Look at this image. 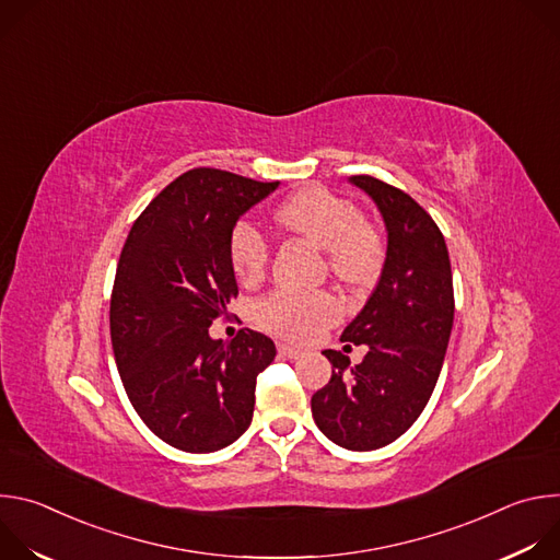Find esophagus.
Here are the masks:
<instances>
[{
    "mask_svg": "<svg viewBox=\"0 0 560 560\" xmlns=\"http://www.w3.org/2000/svg\"><path fill=\"white\" fill-rule=\"evenodd\" d=\"M277 350H279V354H281V357H288V359H299V357L303 354L299 348L288 346V343H279V346H277Z\"/></svg>",
    "mask_w": 560,
    "mask_h": 560,
    "instance_id": "obj_1",
    "label": "esophagus"
}]
</instances>
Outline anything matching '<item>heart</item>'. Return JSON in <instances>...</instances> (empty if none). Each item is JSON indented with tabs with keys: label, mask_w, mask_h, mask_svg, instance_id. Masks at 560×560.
Listing matches in <instances>:
<instances>
[{
	"label": "heart",
	"mask_w": 560,
	"mask_h": 560,
	"mask_svg": "<svg viewBox=\"0 0 560 560\" xmlns=\"http://www.w3.org/2000/svg\"><path fill=\"white\" fill-rule=\"evenodd\" d=\"M281 230L324 248L332 275L346 288H368L385 259L383 238L361 219V210L346 197L310 186L285 199L275 212ZM228 259L236 279L253 285L270 264L266 234L250 221H238L228 236ZM341 316L339 301L328 292L275 290L255 305L257 324L275 335L305 341Z\"/></svg>",
	"instance_id": "1"
}]
</instances>
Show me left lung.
Masks as SVG:
<instances>
[{
	"instance_id": "1",
	"label": "left lung",
	"mask_w": 560,
	"mask_h": 560,
	"mask_svg": "<svg viewBox=\"0 0 560 560\" xmlns=\"http://www.w3.org/2000/svg\"><path fill=\"white\" fill-rule=\"evenodd\" d=\"M350 182L381 210L387 253L372 296L341 335L346 343L368 346V354L352 368L343 352H324L332 376L314 392L312 417L337 445L368 452L406 434L425 410L454 324V288L434 219L381 179L354 175Z\"/></svg>"
}]
</instances>
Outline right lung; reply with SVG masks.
Wrapping results in <instances>:
<instances>
[{"label":"right lung","instance_id":"obj_1","mask_svg":"<svg viewBox=\"0 0 560 560\" xmlns=\"http://www.w3.org/2000/svg\"><path fill=\"white\" fill-rule=\"evenodd\" d=\"M277 186L192 168L148 203L124 244L110 296L117 370L148 430L177 450L217 452L253 421L257 376L277 348L250 328L230 341L208 328L238 292L230 230Z\"/></svg>","mask_w":560,"mask_h":560}]
</instances>
